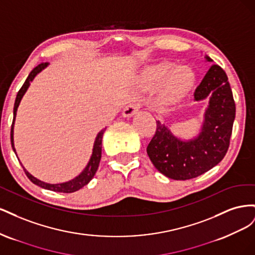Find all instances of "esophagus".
Masks as SVG:
<instances>
[{
  "label": "esophagus",
  "instance_id": "obj_1",
  "mask_svg": "<svg viewBox=\"0 0 255 255\" xmlns=\"http://www.w3.org/2000/svg\"><path fill=\"white\" fill-rule=\"evenodd\" d=\"M139 109H140V104L139 103L136 102V101L130 102L129 104H128L125 107V110H123V112H122L123 117H132V116L135 115L137 113V111L139 110Z\"/></svg>",
  "mask_w": 255,
  "mask_h": 255
}]
</instances>
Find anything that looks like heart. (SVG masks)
<instances>
[{
  "mask_svg": "<svg viewBox=\"0 0 255 255\" xmlns=\"http://www.w3.org/2000/svg\"><path fill=\"white\" fill-rule=\"evenodd\" d=\"M168 64H161L153 67L146 72L145 79L149 82L161 80L168 72ZM195 82V74L187 66H177L169 71L166 80V95L169 98H179L190 89Z\"/></svg>",
  "mask_w": 255,
  "mask_h": 255,
  "instance_id": "1",
  "label": "heart"
}]
</instances>
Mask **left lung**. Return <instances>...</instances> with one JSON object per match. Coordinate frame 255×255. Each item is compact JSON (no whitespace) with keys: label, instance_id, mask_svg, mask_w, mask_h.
<instances>
[{"label":"left lung","instance_id":"1","mask_svg":"<svg viewBox=\"0 0 255 255\" xmlns=\"http://www.w3.org/2000/svg\"><path fill=\"white\" fill-rule=\"evenodd\" d=\"M194 97L196 101L210 98L199 136L181 140L156 121L155 134L146 146L154 167L172 180H190L203 174L220 163L230 145L236 109L228 76L220 66L210 68Z\"/></svg>","mask_w":255,"mask_h":255}]
</instances>
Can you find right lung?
I'll return each instance as SVG.
<instances>
[{
    "label": "right lung",
    "instance_id": "add662e5",
    "mask_svg": "<svg viewBox=\"0 0 255 255\" xmlns=\"http://www.w3.org/2000/svg\"><path fill=\"white\" fill-rule=\"evenodd\" d=\"M48 66L47 63H41L40 65H38L37 67H35L32 72H30L27 76V79L25 80L24 84H23V86L20 88L17 98H16V101H14V106H13V120H12V126H11V130H10V141H11V146H12V150L16 153V149H14V145H13V123H14V119H16V114H17V110H18V106L20 104V101L22 97L24 96L25 91L27 90L28 86H29V82H32L34 80L35 76L39 73L42 69H44L45 67ZM105 132V128L102 129L101 132H100L96 138V141L94 144V150H92V155L90 157V160L88 165L86 166V168L84 169V171L79 175L76 176L75 179L66 182V183H61V184H48V183H44L42 181L37 180L36 177H34L32 174L28 173L24 167H23V170H24L26 176L30 180V182H33L34 184L38 185V186H40L44 189H49L52 191H56V192H66V194H70V192H74L76 190L81 189L82 187H84L85 185H87L92 177L95 176L97 170H98V167L100 164V160H101V154H102V137L103 134Z\"/></svg>",
    "mask_w": 255,
    "mask_h": 255
}]
</instances>
